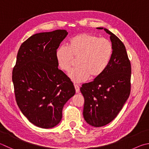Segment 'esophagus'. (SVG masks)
<instances>
[{"instance_id": "34e87169", "label": "esophagus", "mask_w": 149, "mask_h": 149, "mask_svg": "<svg viewBox=\"0 0 149 149\" xmlns=\"http://www.w3.org/2000/svg\"><path fill=\"white\" fill-rule=\"evenodd\" d=\"M74 86H75V92H76V93H79V91H80V88H79V86L77 85V84H74Z\"/></svg>"}]
</instances>
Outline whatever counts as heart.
Listing matches in <instances>:
<instances>
[{
	"mask_svg": "<svg viewBox=\"0 0 149 149\" xmlns=\"http://www.w3.org/2000/svg\"><path fill=\"white\" fill-rule=\"evenodd\" d=\"M113 53L111 43L107 39L86 33L77 34L70 38L68 47L60 46L56 51L59 67L69 72L77 59L78 66L70 73L74 82H83L90 76L99 77L106 69Z\"/></svg>",
	"mask_w": 149,
	"mask_h": 149,
	"instance_id": "heart-1",
	"label": "heart"
}]
</instances>
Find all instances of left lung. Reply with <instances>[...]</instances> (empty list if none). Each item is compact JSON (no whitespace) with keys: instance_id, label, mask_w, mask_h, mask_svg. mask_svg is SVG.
Instances as JSON below:
<instances>
[{"instance_id":"1","label":"left lung","mask_w":149,"mask_h":149,"mask_svg":"<svg viewBox=\"0 0 149 149\" xmlns=\"http://www.w3.org/2000/svg\"><path fill=\"white\" fill-rule=\"evenodd\" d=\"M104 31L110 35L113 46L109 63L102 75L80 88L85 99L84 118L94 127L104 126L114 119L131 91L132 69L126 47L117 36L106 29Z\"/></svg>"}]
</instances>
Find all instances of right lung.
<instances>
[{
	"mask_svg": "<svg viewBox=\"0 0 149 149\" xmlns=\"http://www.w3.org/2000/svg\"><path fill=\"white\" fill-rule=\"evenodd\" d=\"M67 34L65 30H56L32 35L21 44L13 68L18 107L31 123L42 128L60 123L64 104L75 93L56 58V49Z\"/></svg>",
	"mask_w": 149,
	"mask_h": 149,
	"instance_id": "right-lung-1",
	"label": "right lung"
}]
</instances>
